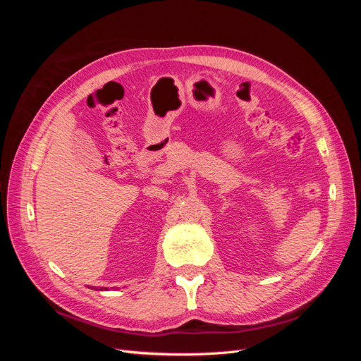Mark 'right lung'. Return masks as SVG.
<instances>
[{"instance_id": "add662e5", "label": "right lung", "mask_w": 361, "mask_h": 361, "mask_svg": "<svg viewBox=\"0 0 361 361\" xmlns=\"http://www.w3.org/2000/svg\"><path fill=\"white\" fill-rule=\"evenodd\" d=\"M92 289H96V290H108L106 288H99V289H97V288H92Z\"/></svg>"}]
</instances>
